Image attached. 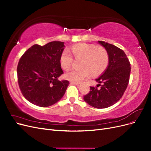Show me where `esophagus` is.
I'll return each instance as SVG.
<instances>
[{
	"label": "esophagus",
	"instance_id": "esophagus-1",
	"mask_svg": "<svg viewBox=\"0 0 151 151\" xmlns=\"http://www.w3.org/2000/svg\"><path fill=\"white\" fill-rule=\"evenodd\" d=\"M72 84H74L75 85H76L77 86H79L81 85L80 83H76V82H72V83H71Z\"/></svg>",
	"mask_w": 151,
	"mask_h": 151
}]
</instances>
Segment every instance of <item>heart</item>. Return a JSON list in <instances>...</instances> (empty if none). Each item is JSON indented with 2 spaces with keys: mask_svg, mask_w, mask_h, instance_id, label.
Masks as SVG:
<instances>
[{
  "mask_svg": "<svg viewBox=\"0 0 151 151\" xmlns=\"http://www.w3.org/2000/svg\"><path fill=\"white\" fill-rule=\"evenodd\" d=\"M71 52L76 60H81L80 69H72L65 74L69 81L80 83L86 79L90 73L98 76L107 68L109 63V53L106 48L94 45L79 43L71 48ZM74 62V58L68 49L62 52L60 63L64 70H68Z\"/></svg>",
  "mask_w": 151,
  "mask_h": 151,
  "instance_id": "1",
  "label": "heart"
}]
</instances>
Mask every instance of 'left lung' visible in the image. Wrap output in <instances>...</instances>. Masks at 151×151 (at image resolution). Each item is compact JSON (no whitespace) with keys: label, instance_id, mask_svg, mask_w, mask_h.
Masks as SVG:
<instances>
[{"label":"left lung","instance_id":"1","mask_svg":"<svg viewBox=\"0 0 151 151\" xmlns=\"http://www.w3.org/2000/svg\"><path fill=\"white\" fill-rule=\"evenodd\" d=\"M98 43L109 53L108 67L96 81L97 87H90L89 93L84 96V101L96 108H105L112 106L122 98L129 84L130 63L123 50L115 45L104 42ZM99 86L101 87L98 88Z\"/></svg>","mask_w":151,"mask_h":151}]
</instances>
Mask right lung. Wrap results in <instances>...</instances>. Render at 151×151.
Segmentation results:
<instances>
[{
	"mask_svg": "<svg viewBox=\"0 0 151 151\" xmlns=\"http://www.w3.org/2000/svg\"><path fill=\"white\" fill-rule=\"evenodd\" d=\"M65 45L52 42L43 46L34 45L20 58L17 67V81L23 96L40 107H48L58 102L69 84L59 81L63 72L60 57Z\"/></svg>",
	"mask_w": 151,
	"mask_h": 151,
	"instance_id": "add662e5",
	"label": "right lung"
}]
</instances>
